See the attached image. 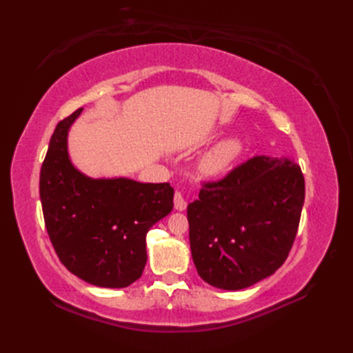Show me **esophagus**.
I'll use <instances>...</instances> for the list:
<instances>
[{
	"label": "esophagus",
	"mask_w": 353,
	"mask_h": 353,
	"mask_svg": "<svg viewBox=\"0 0 353 353\" xmlns=\"http://www.w3.org/2000/svg\"><path fill=\"white\" fill-rule=\"evenodd\" d=\"M174 206L176 210H185L187 209V199L184 197L183 193L176 191L174 196Z\"/></svg>",
	"instance_id": "esophagus-1"
}]
</instances>
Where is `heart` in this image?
<instances>
[{"label": "heart", "instance_id": "1", "mask_svg": "<svg viewBox=\"0 0 353 353\" xmlns=\"http://www.w3.org/2000/svg\"><path fill=\"white\" fill-rule=\"evenodd\" d=\"M241 153V143L237 138H227V140L216 144L212 150L203 157L201 169L209 175H216L225 170L234 160Z\"/></svg>", "mask_w": 353, "mask_h": 353}]
</instances>
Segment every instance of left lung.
I'll return each mask as SVG.
<instances>
[{
	"mask_svg": "<svg viewBox=\"0 0 353 353\" xmlns=\"http://www.w3.org/2000/svg\"><path fill=\"white\" fill-rule=\"evenodd\" d=\"M305 201L302 169L290 157L254 156L190 203V248L199 275L240 290L272 275L294 243Z\"/></svg>",
	"mask_w": 353,
	"mask_h": 353,
	"instance_id": "obj_1",
	"label": "left lung"
}]
</instances>
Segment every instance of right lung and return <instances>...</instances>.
<instances>
[{
	"mask_svg": "<svg viewBox=\"0 0 353 353\" xmlns=\"http://www.w3.org/2000/svg\"><path fill=\"white\" fill-rule=\"evenodd\" d=\"M82 109L60 121L41 168L46 228L59 259L81 280L122 288L140 279L145 236L174 208L169 183L92 179L70 163L68 131Z\"/></svg>",
	"mask_w": 353,
	"mask_h": 353,
	"instance_id": "1",
	"label": "right lung"
}]
</instances>
